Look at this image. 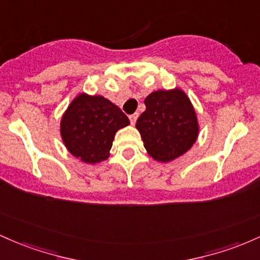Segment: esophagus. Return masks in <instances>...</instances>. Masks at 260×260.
Segmentation results:
<instances>
[{
  "instance_id": "34e87169",
  "label": "esophagus",
  "mask_w": 260,
  "mask_h": 260,
  "mask_svg": "<svg viewBox=\"0 0 260 260\" xmlns=\"http://www.w3.org/2000/svg\"><path fill=\"white\" fill-rule=\"evenodd\" d=\"M138 118H139V114L138 113H135V114H131L130 116H129V119H130V122L131 124H135L136 122V120H138Z\"/></svg>"
}]
</instances>
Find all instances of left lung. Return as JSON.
I'll return each mask as SVG.
<instances>
[{
	"instance_id": "8db88e82",
	"label": "left lung",
	"mask_w": 260,
	"mask_h": 260,
	"mask_svg": "<svg viewBox=\"0 0 260 260\" xmlns=\"http://www.w3.org/2000/svg\"><path fill=\"white\" fill-rule=\"evenodd\" d=\"M146 110L138 119L145 148L159 162L173 161L193 146L198 138L197 114L180 89L157 91L145 99Z\"/></svg>"
}]
</instances>
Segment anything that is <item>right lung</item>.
<instances>
[{
	"label": "right lung",
	"instance_id": "1",
	"mask_svg": "<svg viewBox=\"0 0 260 260\" xmlns=\"http://www.w3.org/2000/svg\"><path fill=\"white\" fill-rule=\"evenodd\" d=\"M119 107L102 95L80 94L61 120V136L67 150L86 163L109 157L115 133L129 125Z\"/></svg>",
	"mask_w": 260,
	"mask_h": 260
}]
</instances>
